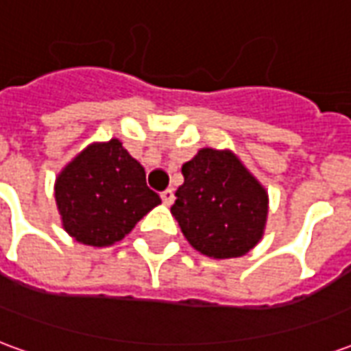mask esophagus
<instances>
[{
  "instance_id": "1",
  "label": "esophagus",
  "mask_w": 351,
  "mask_h": 351,
  "mask_svg": "<svg viewBox=\"0 0 351 351\" xmlns=\"http://www.w3.org/2000/svg\"><path fill=\"white\" fill-rule=\"evenodd\" d=\"M161 199H163V203L165 205H173L175 203V191L173 190H165L163 193H161Z\"/></svg>"
}]
</instances>
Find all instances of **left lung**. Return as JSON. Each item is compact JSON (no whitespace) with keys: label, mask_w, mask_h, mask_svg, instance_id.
I'll return each instance as SVG.
<instances>
[{"label":"left lung","mask_w":351,"mask_h":351,"mask_svg":"<svg viewBox=\"0 0 351 351\" xmlns=\"http://www.w3.org/2000/svg\"><path fill=\"white\" fill-rule=\"evenodd\" d=\"M171 214L206 258H241L263 239L269 193L233 150L201 148L182 165Z\"/></svg>","instance_id":"8db88e82"}]
</instances>
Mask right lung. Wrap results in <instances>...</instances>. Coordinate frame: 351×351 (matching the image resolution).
I'll return each mask as SVG.
<instances>
[{"mask_svg":"<svg viewBox=\"0 0 351 351\" xmlns=\"http://www.w3.org/2000/svg\"><path fill=\"white\" fill-rule=\"evenodd\" d=\"M54 197L65 231L95 248L122 241L161 203L146 186L145 167L118 138L92 143L77 154L58 173Z\"/></svg>","mask_w":351,"mask_h":351,"instance_id":"1","label":"right lung"}]
</instances>
